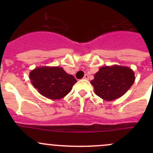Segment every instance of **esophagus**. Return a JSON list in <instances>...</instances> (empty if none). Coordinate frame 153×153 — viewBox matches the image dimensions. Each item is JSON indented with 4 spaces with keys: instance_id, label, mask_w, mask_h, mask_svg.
Wrapping results in <instances>:
<instances>
[{
    "instance_id": "obj_1",
    "label": "esophagus",
    "mask_w": 153,
    "mask_h": 153,
    "mask_svg": "<svg viewBox=\"0 0 153 153\" xmlns=\"http://www.w3.org/2000/svg\"><path fill=\"white\" fill-rule=\"evenodd\" d=\"M83 78H84V79H85V80H88V79H89V75H86H86H84V77Z\"/></svg>"
}]
</instances>
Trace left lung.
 <instances>
[{
  "label": "left lung",
  "mask_w": 153,
  "mask_h": 153,
  "mask_svg": "<svg viewBox=\"0 0 153 153\" xmlns=\"http://www.w3.org/2000/svg\"><path fill=\"white\" fill-rule=\"evenodd\" d=\"M135 80V73L131 68L112 65L100 68L90 83L98 96L110 101L124 95Z\"/></svg>",
  "instance_id": "obj_1"
}]
</instances>
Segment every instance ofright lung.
Returning <instances> with one entry per match:
<instances>
[{
	"mask_svg": "<svg viewBox=\"0 0 153 153\" xmlns=\"http://www.w3.org/2000/svg\"><path fill=\"white\" fill-rule=\"evenodd\" d=\"M29 79L41 95L49 99H61L72 90L76 79L59 67H40L29 72Z\"/></svg>",
	"mask_w": 153,
	"mask_h": 153,
	"instance_id": "right-lung-1",
	"label": "right lung"
}]
</instances>
